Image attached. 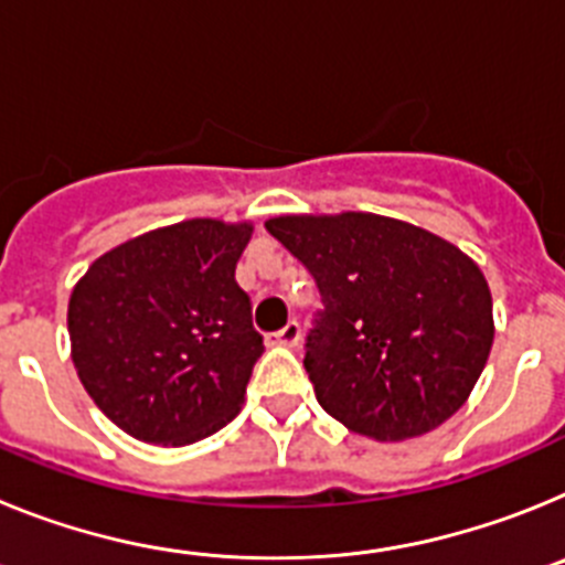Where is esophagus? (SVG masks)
<instances>
[{"label": "esophagus", "mask_w": 565, "mask_h": 565, "mask_svg": "<svg viewBox=\"0 0 565 565\" xmlns=\"http://www.w3.org/2000/svg\"><path fill=\"white\" fill-rule=\"evenodd\" d=\"M271 344H279V348H297L299 339H302V328H299V322H288L282 331L271 333Z\"/></svg>", "instance_id": "1"}]
</instances>
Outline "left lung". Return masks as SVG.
<instances>
[{"instance_id": "obj_1", "label": "left lung", "mask_w": 565, "mask_h": 565, "mask_svg": "<svg viewBox=\"0 0 565 565\" xmlns=\"http://www.w3.org/2000/svg\"><path fill=\"white\" fill-rule=\"evenodd\" d=\"M266 228L326 302L306 371L328 416L373 441H404L461 411L495 339L476 259L371 212L279 214Z\"/></svg>"}]
</instances>
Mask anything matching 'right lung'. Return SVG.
I'll return each mask as SVG.
<instances>
[{
	"label": "right lung",
	"instance_id": "obj_1",
	"mask_svg": "<svg viewBox=\"0 0 565 565\" xmlns=\"http://www.w3.org/2000/svg\"><path fill=\"white\" fill-rule=\"evenodd\" d=\"M254 226L212 217L132 237L70 294L73 364L98 411L127 436L183 447L239 413L263 337L234 279Z\"/></svg>",
	"mask_w": 565,
	"mask_h": 565
}]
</instances>
